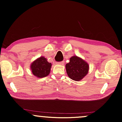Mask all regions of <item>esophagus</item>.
<instances>
[{
  "mask_svg": "<svg viewBox=\"0 0 122 122\" xmlns=\"http://www.w3.org/2000/svg\"><path fill=\"white\" fill-rule=\"evenodd\" d=\"M57 64L58 65H63L64 64V62H63V61H61V62H57Z\"/></svg>",
  "mask_w": 122,
  "mask_h": 122,
  "instance_id": "34e87169",
  "label": "esophagus"
}]
</instances>
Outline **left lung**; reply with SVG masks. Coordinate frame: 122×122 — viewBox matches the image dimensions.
Returning <instances> with one entry per match:
<instances>
[{"instance_id": "obj_1", "label": "left lung", "mask_w": 122, "mask_h": 122, "mask_svg": "<svg viewBox=\"0 0 122 122\" xmlns=\"http://www.w3.org/2000/svg\"><path fill=\"white\" fill-rule=\"evenodd\" d=\"M65 67L68 76L75 81H81L89 70L88 63L76 56H72L70 58V62L66 64Z\"/></svg>"}]
</instances>
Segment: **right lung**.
I'll list each match as a JSON object with an SVG mask.
<instances>
[{"label": "right lung", "mask_w": 122, "mask_h": 122, "mask_svg": "<svg viewBox=\"0 0 122 122\" xmlns=\"http://www.w3.org/2000/svg\"><path fill=\"white\" fill-rule=\"evenodd\" d=\"M52 64L48 62L43 56L37 58L31 64L30 69L33 74L39 78H44L49 75Z\"/></svg>", "instance_id": "add662e5"}]
</instances>
